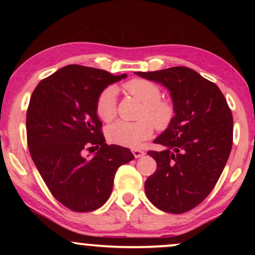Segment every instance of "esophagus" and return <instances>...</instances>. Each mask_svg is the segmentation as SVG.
Listing matches in <instances>:
<instances>
[{"instance_id": "obj_1", "label": "esophagus", "mask_w": 255, "mask_h": 255, "mask_svg": "<svg viewBox=\"0 0 255 255\" xmlns=\"http://www.w3.org/2000/svg\"><path fill=\"white\" fill-rule=\"evenodd\" d=\"M131 152H133L134 157H135V158H140V157H142L145 154V152L142 150H139V148H133Z\"/></svg>"}]
</instances>
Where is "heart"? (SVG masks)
<instances>
[{"label": "heart", "instance_id": "1", "mask_svg": "<svg viewBox=\"0 0 255 255\" xmlns=\"http://www.w3.org/2000/svg\"><path fill=\"white\" fill-rule=\"evenodd\" d=\"M124 90L142 102L135 122L118 121L107 128L109 141L127 147H137L153 134L154 126L158 129L168 127L174 118V105L160 98L158 85L145 79H131L124 85ZM96 114L103 122L113 121L118 115V92L113 86L107 87L96 101Z\"/></svg>", "mask_w": 255, "mask_h": 255}]
</instances>
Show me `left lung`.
<instances>
[{
    "instance_id": "obj_1",
    "label": "left lung",
    "mask_w": 255,
    "mask_h": 255,
    "mask_svg": "<svg viewBox=\"0 0 255 255\" xmlns=\"http://www.w3.org/2000/svg\"><path fill=\"white\" fill-rule=\"evenodd\" d=\"M168 87L175 116L148 151L157 170L145 182L148 200L169 213L191 211L217 183L233 146V114L222 91L187 67L137 72Z\"/></svg>"
}]
</instances>
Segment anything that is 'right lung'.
<instances>
[{"label": "right lung", "instance_id": "1", "mask_svg": "<svg viewBox=\"0 0 255 255\" xmlns=\"http://www.w3.org/2000/svg\"><path fill=\"white\" fill-rule=\"evenodd\" d=\"M103 69L69 64L43 79L26 114L30 154L54 198L75 212L99 209L113 191L114 177L134 156L107 145L96 101L108 85L125 79ZM98 149L89 158L86 150Z\"/></svg>", "mask_w": 255, "mask_h": 255}]
</instances>
